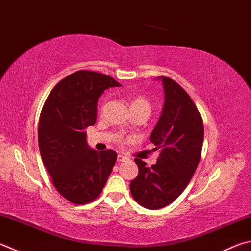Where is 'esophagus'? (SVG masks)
<instances>
[{
  "mask_svg": "<svg viewBox=\"0 0 251 251\" xmlns=\"http://www.w3.org/2000/svg\"><path fill=\"white\" fill-rule=\"evenodd\" d=\"M126 160H127V158L123 156V154H118V156H117V161L118 162H123V161H126Z\"/></svg>",
  "mask_w": 251,
  "mask_h": 251,
  "instance_id": "esophagus-1",
  "label": "esophagus"
}]
</instances>
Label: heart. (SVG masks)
Listing matches in <instances>:
<instances>
[{"instance_id": "b5f03b06", "label": "heart", "mask_w": 251, "mask_h": 251, "mask_svg": "<svg viewBox=\"0 0 251 251\" xmlns=\"http://www.w3.org/2000/svg\"><path fill=\"white\" fill-rule=\"evenodd\" d=\"M130 108L131 111H146L150 113V104L149 102L143 97H135L131 99L130 102Z\"/></svg>"}]
</instances>
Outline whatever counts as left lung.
<instances>
[{
    "label": "left lung",
    "instance_id": "1",
    "mask_svg": "<svg viewBox=\"0 0 251 251\" xmlns=\"http://www.w3.org/2000/svg\"><path fill=\"white\" fill-rule=\"evenodd\" d=\"M158 80L162 82L165 104L150 141L160 154L151 167L136 158L139 172L130 182L134 200L148 209L165 207L183 192L198 168L204 139L202 116L192 99L172 79Z\"/></svg>",
    "mask_w": 251,
    "mask_h": 251
}]
</instances>
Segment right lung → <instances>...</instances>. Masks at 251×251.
Instances as JSON below:
<instances>
[{
	"label": "right lung",
	"mask_w": 251,
	"mask_h": 251,
	"mask_svg": "<svg viewBox=\"0 0 251 251\" xmlns=\"http://www.w3.org/2000/svg\"><path fill=\"white\" fill-rule=\"evenodd\" d=\"M121 86L112 76L80 70L66 76L48 95L40 113V156L54 188L74 204L92 202L101 194L115 165L112 149L97 151L86 143L85 128L97 122L98 99Z\"/></svg>",
	"instance_id": "add662e5"
}]
</instances>
